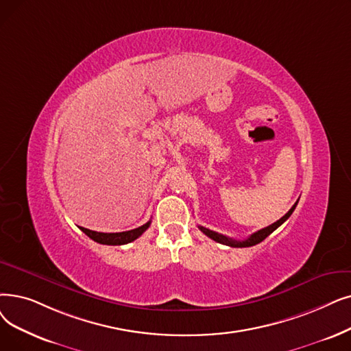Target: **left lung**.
<instances>
[{
    "label": "left lung",
    "instance_id": "obj_1",
    "mask_svg": "<svg viewBox=\"0 0 351 351\" xmlns=\"http://www.w3.org/2000/svg\"><path fill=\"white\" fill-rule=\"evenodd\" d=\"M297 204H298V201L293 205V208L289 209L281 219H278L277 222H274V223L268 225L267 228H263V230H260V231L254 232L251 237H248L247 239H243V241H238V239L228 238V237H225V235H222V234H218V232H215V231H210V230H208V228H204V226H199V230H201L206 237H209L210 239L217 241V242H219V243H223V245H228V247H232V248H245V247H252V245H256V243H260L261 241H264L269 234H272L274 231L277 230V228H278L280 225H282V223H284L289 217H291V213L294 212V209H295Z\"/></svg>",
    "mask_w": 351,
    "mask_h": 351
}]
</instances>
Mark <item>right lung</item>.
<instances>
[{"label":"right lung","instance_id":"1","mask_svg":"<svg viewBox=\"0 0 351 351\" xmlns=\"http://www.w3.org/2000/svg\"><path fill=\"white\" fill-rule=\"evenodd\" d=\"M150 225V221L146 222L145 225L134 228V230L125 231V232H113V234H104V232H96V231H90L87 228H82V231L93 241L103 243V245H125V243H129L134 239H138Z\"/></svg>","mask_w":351,"mask_h":351}]
</instances>
